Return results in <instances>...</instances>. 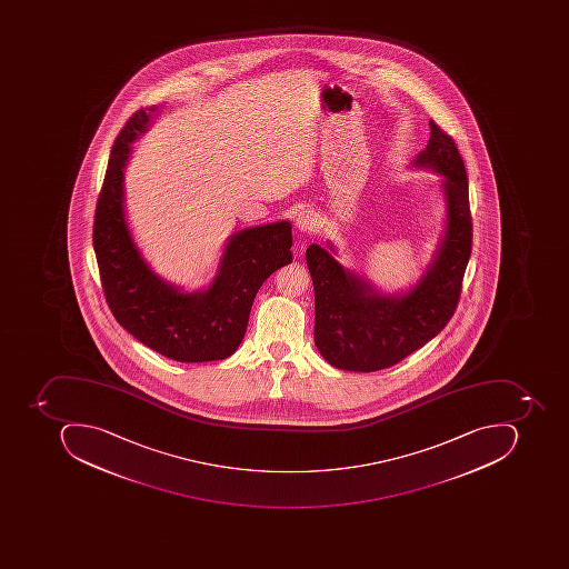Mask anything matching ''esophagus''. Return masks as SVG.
Returning a JSON list of instances; mask_svg holds the SVG:
<instances>
[{
	"label": "esophagus",
	"mask_w": 569,
	"mask_h": 569,
	"mask_svg": "<svg viewBox=\"0 0 569 569\" xmlns=\"http://www.w3.org/2000/svg\"><path fill=\"white\" fill-rule=\"evenodd\" d=\"M296 226H298L299 231L312 234V232L320 229V220H318V216L311 212V210H302L298 219H296Z\"/></svg>",
	"instance_id": "esophagus-1"
}]
</instances>
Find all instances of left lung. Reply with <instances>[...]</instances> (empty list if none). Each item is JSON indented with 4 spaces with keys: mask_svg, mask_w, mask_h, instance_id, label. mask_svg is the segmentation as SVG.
<instances>
[{
    "mask_svg": "<svg viewBox=\"0 0 569 569\" xmlns=\"http://www.w3.org/2000/svg\"><path fill=\"white\" fill-rule=\"evenodd\" d=\"M429 127L431 138L416 166L445 176L448 227L422 280L400 298H385L320 246L306 251L315 286V343L335 368L359 372L391 368L426 346L457 311L472 253L468 178L453 138L432 119Z\"/></svg>",
    "mask_w": 569,
    "mask_h": 569,
    "instance_id": "1",
    "label": "left lung"
}]
</instances>
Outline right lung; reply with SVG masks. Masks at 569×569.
Returning <instances> with one entry per match:
<instances>
[{
  "mask_svg": "<svg viewBox=\"0 0 569 569\" xmlns=\"http://www.w3.org/2000/svg\"><path fill=\"white\" fill-rule=\"evenodd\" d=\"M153 111L138 109L119 131L97 198L92 238L106 301L128 333L169 359H226L244 338L258 289L292 261V229L289 222H277L238 232L204 292L181 293L153 276L134 246L123 209L130 143L147 130Z\"/></svg>",
  "mask_w": 569,
  "mask_h": 569,
  "instance_id": "add662e5",
  "label": "right lung"
}]
</instances>
